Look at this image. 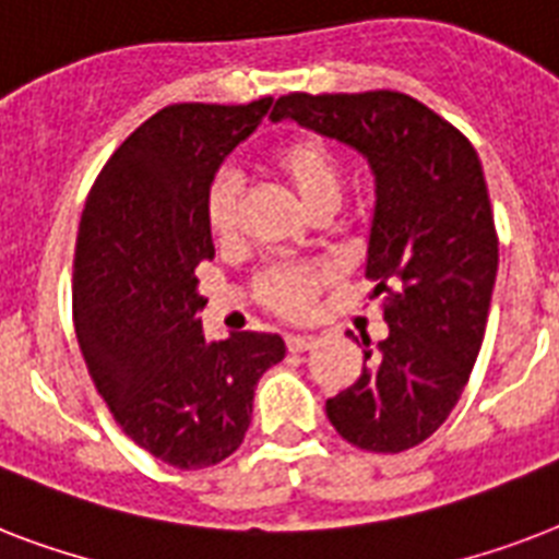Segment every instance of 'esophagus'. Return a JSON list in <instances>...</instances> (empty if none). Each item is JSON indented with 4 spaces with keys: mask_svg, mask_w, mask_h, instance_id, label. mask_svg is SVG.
Listing matches in <instances>:
<instances>
[{
    "mask_svg": "<svg viewBox=\"0 0 559 559\" xmlns=\"http://www.w3.org/2000/svg\"><path fill=\"white\" fill-rule=\"evenodd\" d=\"M310 348H316V336H307V333H289L287 336V350L293 354H305Z\"/></svg>",
    "mask_w": 559,
    "mask_h": 559,
    "instance_id": "obj_1",
    "label": "esophagus"
}]
</instances>
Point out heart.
Segmentation results:
<instances>
[{"mask_svg": "<svg viewBox=\"0 0 559 559\" xmlns=\"http://www.w3.org/2000/svg\"><path fill=\"white\" fill-rule=\"evenodd\" d=\"M270 168L296 193L301 209L313 217L319 211H336L345 188L340 153L319 135L298 133L270 151ZM205 226L217 243H228L237 228V182L217 174L205 191ZM324 275L310 266H275L261 278L258 293L263 305L281 316H305L313 305Z\"/></svg>", "mask_w": 559, "mask_h": 559, "instance_id": "obj_1", "label": "heart"}]
</instances>
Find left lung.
Wrapping results in <instances>:
<instances>
[{
	"label": "left lung",
	"instance_id": "8db88e82",
	"mask_svg": "<svg viewBox=\"0 0 559 559\" xmlns=\"http://www.w3.org/2000/svg\"><path fill=\"white\" fill-rule=\"evenodd\" d=\"M270 118L350 144L371 165L366 278L389 336H362V373L324 408L359 450H412L450 417L485 340L499 237L478 153L438 112L391 90L289 92Z\"/></svg>",
	"mask_w": 559,
	"mask_h": 559
}]
</instances>
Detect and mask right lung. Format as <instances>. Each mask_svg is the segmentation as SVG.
Masks as SVG:
<instances>
[{
    "instance_id": "1",
    "label": "right lung",
    "mask_w": 559,
    "mask_h": 559,
    "mask_svg": "<svg viewBox=\"0 0 559 559\" xmlns=\"http://www.w3.org/2000/svg\"><path fill=\"white\" fill-rule=\"evenodd\" d=\"M272 98L170 104L95 179L74 246V331L116 424L170 467L219 464L243 443L278 333L205 342L197 266L214 258L205 191Z\"/></svg>"
}]
</instances>
